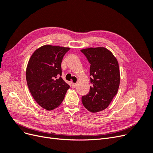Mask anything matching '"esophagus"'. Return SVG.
I'll return each mask as SVG.
<instances>
[{
	"label": "esophagus",
	"mask_w": 153,
	"mask_h": 153,
	"mask_svg": "<svg viewBox=\"0 0 153 153\" xmlns=\"http://www.w3.org/2000/svg\"><path fill=\"white\" fill-rule=\"evenodd\" d=\"M77 85V84L76 83H72V87H76V86Z\"/></svg>",
	"instance_id": "obj_1"
}]
</instances>
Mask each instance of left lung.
Instances as JSON below:
<instances>
[{
	"mask_svg": "<svg viewBox=\"0 0 153 153\" xmlns=\"http://www.w3.org/2000/svg\"><path fill=\"white\" fill-rule=\"evenodd\" d=\"M90 63L89 93L82 97L83 105L91 112L106 108L117 94L120 84L119 64L112 53L104 47L81 50Z\"/></svg>",
	"mask_w": 153,
	"mask_h": 153,
	"instance_id": "8db88e82",
	"label": "left lung"
}]
</instances>
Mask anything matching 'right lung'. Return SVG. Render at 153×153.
Wrapping results in <instances>:
<instances>
[{
  "mask_svg": "<svg viewBox=\"0 0 153 153\" xmlns=\"http://www.w3.org/2000/svg\"><path fill=\"white\" fill-rule=\"evenodd\" d=\"M70 49L44 45L30 57L26 69V80L30 93L41 107L52 110L61 105L69 85L61 78V62Z\"/></svg>",
  "mask_w": 153,
  "mask_h": 153,
  "instance_id": "right-lung-1",
  "label": "right lung"
}]
</instances>
